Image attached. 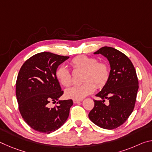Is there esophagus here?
Returning <instances> with one entry per match:
<instances>
[{"label": "esophagus", "instance_id": "1", "mask_svg": "<svg viewBox=\"0 0 152 152\" xmlns=\"http://www.w3.org/2000/svg\"><path fill=\"white\" fill-rule=\"evenodd\" d=\"M82 101V100H76V99H74L73 100V102H74V103H78V102H81Z\"/></svg>", "mask_w": 152, "mask_h": 152}]
</instances>
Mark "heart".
I'll list each match as a JSON object with an SVG mask.
<instances>
[{
    "mask_svg": "<svg viewBox=\"0 0 152 152\" xmlns=\"http://www.w3.org/2000/svg\"><path fill=\"white\" fill-rule=\"evenodd\" d=\"M71 65L75 69L85 70L82 80L85 82L82 84H77L66 91L68 98L76 100H82L88 94L92 93L97 87L103 86L109 78V68L108 64L99 61L96 58L87 56H79L71 61ZM56 77L64 86H69L72 82L70 72L66 66L61 65L56 70Z\"/></svg>",
    "mask_w": 152,
    "mask_h": 152,
    "instance_id": "obj_1",
    "label": "heart"
}]
</instances>
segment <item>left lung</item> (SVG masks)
I'll return each mask as SVG.
<instances>
[{
    "label": "left lung",
    "mask_w": 152,
    "mask_h": 152,
    "mask_svg": "<svg viewBox=\"0 0 152 152\" xmlns=\"http://www.w3.org/2000/svg\"><path fill=\"white\" fill-rule=\"evenodd\" d=\"M94 54H101L109 61V78L96 96L94 106L88 114L92 123L105 129H113L123 125L134 109L139 88L135 69L127 56L116 49L104 46ZM109 104H104L105 100Z\"/></svg>",
    "instance_id": "obj_1"
}]
</instances>
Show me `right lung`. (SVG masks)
Instances as JSON below:
<instances>
[{"label": "right lung", "mask_w": 152, "mask_h": 152, "mask_svg": "<svg viewBox=\"0 0 152 152\" xmlns=\"http://www.w3.org/2000/svg\"><path fill=\"white\" fill-rule=\"evenodd\" d=\"M69 57L50 52L33 56L23 64L16 82V96L20 115L33 129L50 133L66 121L72 100H59L64 94L56 77L58 67ZM58 101L51 108V102Z\"/></svg>", "instance_id": "add662e5"}]
</instances>
